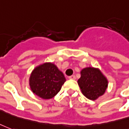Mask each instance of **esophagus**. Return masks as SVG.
I'll use <instances>...</instances> for the list:
<instances>
[{"label": "esophagus", "instance_id": "34e87169", "mask_svg": "<svg viewBox=\"0 0 129 129\" xmlns=\"http://www.w3.org/2000/svg\"><path fill=\"white\" fill-rule=\"evenodd\" d=\"M68 78H69V79H71V80H75L76 79V77L74 75H72V76H70Z\"/></svg>", "mask_w": 129, "mask_h": 129}]
</instances>
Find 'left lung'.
Segmentation results:
<instances>
[{
    "instance_id": "obj_1",
    "label": "left lung",
    "mask_w": 129,
    "mask_h": 129,
    "mask_svg": "<svg viewBox=\"0 0 129 129\" xmlns=\"http://www.w3.org/2000/svg\"><path fill=\"white\" fill-rule=\"evenodd\" d=\"M78 84L84 96L89 100L95 101L105 94L108 81L99 69L87 67L81 71Z\"/></svg>"
}]
</instances>
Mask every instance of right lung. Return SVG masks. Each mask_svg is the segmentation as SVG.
<instances>
[{
    "mask_svg": "<svg viewBox=\"0 0 129 129\" xmlns=\"http://www.w3.org/2000/svg\"><path fill=\"white\" fill-rule=\"evenodd\" d=\"M64 75L52 63H44L33 70L30 78V89L43 99L53 98L66 81Z\"/></svg>",
    "mask_w": 129,
    "mask_h": 129,
    "instance_id": "add662e5",
    "label": "right lung"
}]
</instances>
